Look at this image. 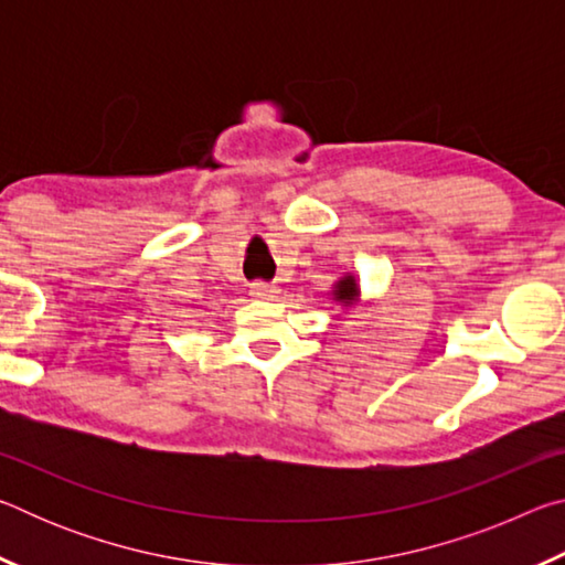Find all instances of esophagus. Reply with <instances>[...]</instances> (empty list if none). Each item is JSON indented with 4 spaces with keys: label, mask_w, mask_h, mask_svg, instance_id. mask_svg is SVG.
I'll return each instance as SVG.
<instances>
[{
    "label": "esophagus",
    "mask_w": 565,
    "mask_h": 565,
    "mask_svg": "<svg viewBox=\"0 0 565 565\" xmlns=\"http://www.w3.org/2000/svg\"><path fill=\"white\" fill-rule=\"evenodd\" d=\"M248 294L254 296L256 301H271L276 294V286H271V284H264V281H254L252 286H248Z\"/></svg>",
    "instance_id": "esophagus-1"
}]
</instances>
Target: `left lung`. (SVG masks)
<instances>
[{
    "label": "left lung",
    "instance_id": "8db88e82",
    "mask_svg": "<svg viewBox=\"0 0 565 565\" xmlns=\"http://www.w3.org/2000/svg\"><path fill=\"white\" fill-rule=\"evenodd\" d=\"M333 296V303L341 306V309H351V306H356L361 299V289H359V281L353 274L341 276V279L333 284L331 289Z\"/></svg>",
    "mask_w": 565,
    "mask_h": 565
}]
</instances>
